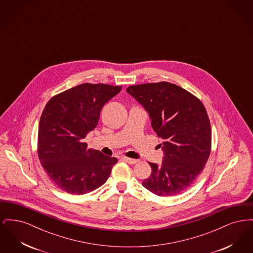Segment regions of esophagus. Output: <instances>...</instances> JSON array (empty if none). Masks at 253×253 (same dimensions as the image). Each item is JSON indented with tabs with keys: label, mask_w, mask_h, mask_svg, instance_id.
I'll return each mask as SVG.
<instances>
[{
	"label": "esophagus",
	"mask_w": 253,
	"mask_h": 253,
	"mask_svg": "<svg viewBox=\"0 0 253 253\" xmlns=\"http://www.w3.org/2000/svg\"><path fill=\"white\" fill-rule=\"evenodd\" d=\"M122 159L125 161V162H127V163H129V164H135V163H137V159H132V158H130V157H122Z\"/></svg>",
	"instance_id": "1"
}]
</instances>
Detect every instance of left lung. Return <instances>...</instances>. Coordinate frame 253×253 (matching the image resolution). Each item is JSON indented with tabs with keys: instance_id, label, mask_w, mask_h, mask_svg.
I'll list each match as a JSON object with an SVG mask.
<instances>
[{
	"instance_id": "1",
	"label": "left lung",
	"mask_w": 253,
	"mask_h": 253,
	"mask_svg": "<svg viewBox=\"0 0 253 253\" xmlns=\"http://www.w3.org/2000/svg\"><path fill=\"white\" fill-rule=\"evenodd\" d=\"M149 113L164 152L160 165L149 162L152 173L143 187L158 196L183 193L203 170L211 148V129L201 100L167 83L132 85L126 89Z\"/></svg>"
}]
</instances>
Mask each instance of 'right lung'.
<instances>
[{"instance_id":"obj_1","label":"right lung","mask_w":253,"mask_h":253,"mask_svg":"<svg viewBox=\"0 0 253 253\" xmlns=\"http://www.w3.org/2000/svg\"><path fill=\"white\" fill-rule=\"evenodd\" d=\"M121 86L83 84L51 97L39 124L38 157L50 179L64 192L84 194L108 179L116 157L88 149L86 134Z\"/></svg>"}]
</instances>
